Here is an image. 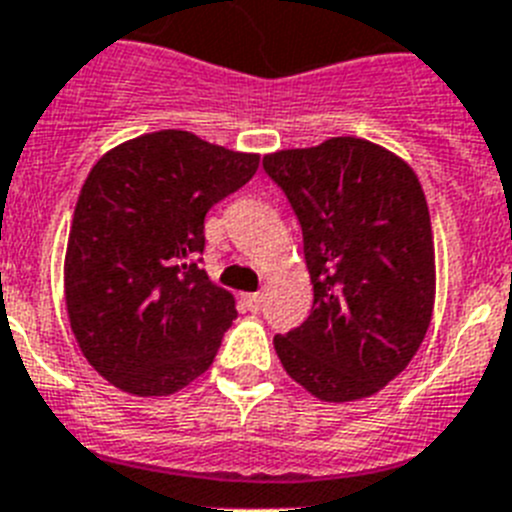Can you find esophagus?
<instances>
[{
	"mask_svg": "<svg viewBox=\"0 0 512 512\" xmlns=\"http://www.w3.org/2000/svg\"><path fill=\"white\" fill-rule=\"evenodd\" d=\"M263 299L265 296L260 294V291H255V294H244V304H247L249 312H260V307H263Z\"/></svg>",
	"mask_w": 512,
	"mask_h": 512,
	"instance_id": "esophagus-1",
	"label": "esophagus"
}]
</instances>
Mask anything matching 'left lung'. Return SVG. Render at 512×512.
<instances>
[{"label":"left lung","instance_id":"8db88e82","mask_svg":"<svg viewBox=\"0 0 512 512\" xmlns=\"http://www.w3.org/2000/svg\"><path fill=\"white\" fill-rule=\"evenodd\" d=\"M265 174L302 223L315 291L299 328L273 338L283 369L320 401H356L409 367L435 307V244L409 163L359 137L278 150Z\"/></svg>","mask_w":512,"mask_h":512}]
</instances>
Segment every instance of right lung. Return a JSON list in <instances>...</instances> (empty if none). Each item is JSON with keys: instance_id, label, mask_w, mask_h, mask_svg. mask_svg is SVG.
I'll return each instance as SVG.
<instances>
[{"instance_id": "1", "label": "right lung", "mask_w": 512, "mask_h": 512, "mask_svg": "<svg viewBox=\"0 0 512 512\" xmlns=\"http://www.w3.org/2000/svg\"><path fill=\"white\" fill-rule=\"evenodd\" d=\"M260 156L161 130L90 169L64 257L80 351L132 395H169L213 364L234 296L200 268L205 216L255 176Z\"/></svg>"}]
</instances>
